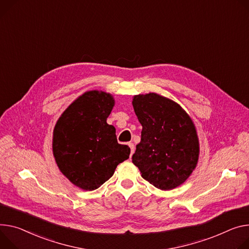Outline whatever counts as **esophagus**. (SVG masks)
I'll use <instances>...</instances> for the list:
<instances>
[{"instance_id":"1","label":"esophagus","mask_w":249,"mask_h":249,"mask_svg":"<svg viewBox=\"0 0 249 249\" xmlns=\"http://www.w3.org/2000/svg\"><path fill=\"white\" fill-rule=\"evenodd\" d=\"M128 146L130 147V149H131V155L134 153V151H135V148H134V144L133 143H131V142H129L128 143Z\"/></svg>"}]
</instances>
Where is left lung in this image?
<instances>
[{
    "label": "left lung",
    "mask_w": 249,
    "mask_h": 249,
    "mask_svg": "<svg viewBox=\"0 0 249 249\" xmlns=\"http://www.w3.org/2000/svg\"><path fill=\"white\" fill-rule=\"evenodd\" d=\"M132 104L143 127L133 164L158 189L169 191L182 185L198 160L193 120L178 103L157 93L135 95Z\"/></svg>",
    "instance_id": "8db88e82"
}]
</instances>
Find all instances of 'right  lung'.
I'll use <instances>...</instances> for the list:
<instances>
[{"instance_id": "1", "label": "right lung", "mask_w": 249, "mask_h": 249, "mask_svg": "<svg viewBox=\"0 0 249 249\" xmlns=\"http://www.w3.org/2000/svg\"><path fill=\"white\" fill-rule=\"evenodd\" d=\"M114 99L103 91H87L57 120L53 151L60 172L84 191L98 189L127 160L130 148L117 142L114 126L106 120Z\"/></svg>"}]
</instances>
